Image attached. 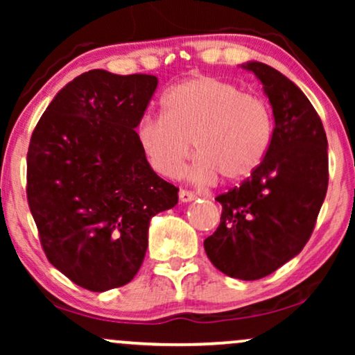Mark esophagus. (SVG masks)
Here are the masks:
<instances>
[{
	"instance_id": "obj_1",
	"label": "esophagus",
	"mask_w": 355,
	"mask_h": 355,
	"mask_svg": "<svg viewBox=\"0 0 355 355\" xmlns=\"http://www.w3.org/2000/svg\"><path fill=\"white\" fill-rule=\"evenodd\" d=\"M193 198H197V196L193 192L186 191V189L179 191V200H181V202H192Z\"/></svg>"
}]
</instances>
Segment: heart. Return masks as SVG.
Wrapping results in <instances>:
<instances>
[{
  "instance_id": "1",
  "label": "heart",
  "mask_w": 355,
  "mask_h": 355,
  "mask_svg": "<svg viewBox=\"0 0 355 355\" xmlns=\"http://www.w3.org/2000/svg\"><path fill=\"white\" fill-rule=\"evenodd\" d=\"M273 130V111L261 96L200 76L171 87L162 100V114H145L135 125V139L159 176L176 178L192 144L196 155L187 176L198 184L218 176L231 182L260 166Z\"/></svg>"
}]
</instances>
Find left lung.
Instances as JSON below:
<instances>
[{
	"instance_id": "left-lung-1",
	"label": "left lung",
	"mask_w": 355,
	"mask_h": 355,
	"mask_svg": "<svg viewBox=\"0 0 355 355\" xmlns=\"http://www.w3.org/2000/svg\"><path fill=\"white\" fill-rule=\"evenodd\" d=\"M244 69L259 77L273 106V139L260 166L216 197L221 221L203 245L223 273L254 281L294 259L312 236L328 189V140L294 82L263 62Z\"/></svg>"
}]
</instances>
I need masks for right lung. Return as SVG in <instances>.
Masks as SVG:
<instances>
[{
	"label": "right lung",
	"instance_id": "1",
	"mask_svg": "<svg viewBox=\"0 0 355 355\" xmlns=\"http://www.w3.org/2000/svg\"><path fill=\"white\" fill-rule=\"evenodd\" d=\"M158 85L148 74L84 72L33 129L27 202L50 263L80 288L103 291L137 275L152 216L178 203L150 168L135 125Z\"/></svg>",
	"mask_w": 355,
	"mask_h": 355
}]
</instances>
